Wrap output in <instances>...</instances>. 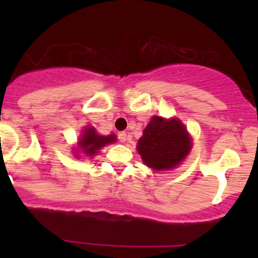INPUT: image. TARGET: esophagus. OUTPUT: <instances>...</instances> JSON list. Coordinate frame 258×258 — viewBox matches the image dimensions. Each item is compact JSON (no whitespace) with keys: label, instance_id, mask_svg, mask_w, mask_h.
<instances>
[{"label":"esophagus","instance_id":"34e87169","mask_svg":"<svg viewBox=\"0 0 258 258\" xmlns=\"http://www.w3.org/2000/svg\"><path fill=\"white\" fill-rule=\"evenodd\" d=\"M117 137H118L119 142H126V140H127L126 132H118V135H117Z\"/></svg>","mask_w":258,"mask_h":258}]
</instances>
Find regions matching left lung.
Segmentation results:
<instances>
[{
	"label": "left lung",
	"instance_id": "1",
	"mask_svg": "<svg viewBox=\"0 0 258 258\" xmlns=\"http://www.w3.org/2000/svg\"><path fill=\"white\" fill-rule=\"evenodd\" d=\"M192 140L178 118L153 116L139 140L137 151L146 166L156 171L176 168L191 151Z\"/></svg>",
	"mask_w": 258,
	"mask_h": 258
}]
</instances>
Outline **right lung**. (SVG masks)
Masks as SVG:
<instances>
[{"mask_svg":"<svg viewBox=\"0 0 258 258\" xmlns=\"http://www.w3.org/2000/svg\"><path fill=\"white\" fill-rule=\"evenodd\" d=\"M116 141V136L110 135V136H101L96 132V128L92 126H87L83 128L82 135L79 140V151L76 153L82 152L83 155L88 157H93L97 155L98 151L106 145L113 144Z\"/></svg>","mask_w":258,"mask_h":258,"instance_id":"add662e5","label":"right lung"}]
</instances>
